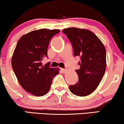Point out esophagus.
<instances>
[{
  "instance_id": "obj_1",
  "label": "esophagus",
  "mask_w": 124,
  "mask_h": 124,
  "mask_svg": "<svg viewBox=\"0 0 124 124\" xmlns=\"http://www.w3.org/2000/svg\"><path fill=\"white\" fill-rule=\"evenodd\" d=\"M62 73L65 74V73H66L67 72V69H62Z\"/></svg>"
}]
</instances>
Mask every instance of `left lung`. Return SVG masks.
Instances as JSON below:
<instances>
[{
	"label": "left lung",
	"mask_w": 124,
	"mask_h": 124,
	"mask_svg": "<svg viewBox=\"0 0 124 124\" xmlns=\"http://www.w3.org/2000/svg\"><path fill=\"white\" fill-rule=\"evenodd\" d=\"M72 43L75 57L79 56L80 68L76 70L79 80L70 85L71 92L85 97L95 90L101 82L106 68V49L102 41L87 29L69 27L62 30Z\"/></svg>",
	"instance_id": "8db88e82"
}]
</instances>
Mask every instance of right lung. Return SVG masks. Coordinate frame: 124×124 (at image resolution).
Wrapping results in <instances>:
<instances>
[{
	"label": "right lung",
	"mask_w": 124,
	"mask_h": 124,
	"mask_svg": "<svg viewBox=\"0 0 124 124\" xmlns=\"http://www.w3.org/2000/svg\"><path fill=\"white\" fill-rule=\"evenodd\" d=\"M60 30L46 29L33 30L20 38L11 59L13 71L25 91L41 97L48 93L59 68H50V62L42 65L48 57L49 41Z\"/></svg>",
	"instance_id": "1"
}]
</instances>
